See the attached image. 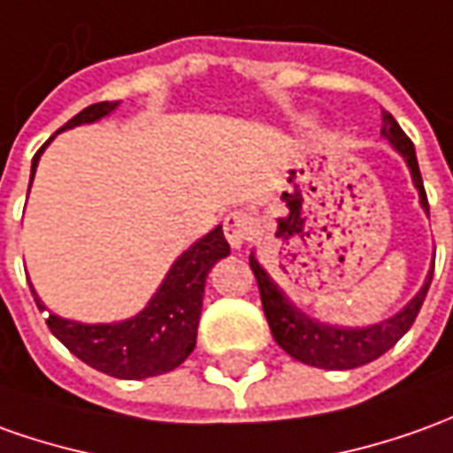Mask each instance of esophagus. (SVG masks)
<instances>
[{"label":"esophagus","mask_w":453,"mask_h":453,"mask_svg":"<svg viewBox=\"0 0 453 453\" xmlns=\"http://www.w3.org/2000/svg\"><path fill=\"white\" fill-rule=\"evenodd\" d=\"M254 229H257L254 226V217L246 214V211H232L224 219V236L232 244V249H242L254 236Z\"/></svg>","instance_id":"esophagus-1"}]
</instances>
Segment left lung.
<instances>
[{
  "instance_id": "1",
  "label": "left lung",
  "mask_w": 453,
  "mask_h": 453,
  "mask_svg": "<svg viewBox=\"0 0 453 453\" xmlns=\"http://www.w3.org/2000/svg\"><path fill=\"white\" fill-rule=\"evenodd\" d=\"M382 135L388 137L389 142L395 145V150L410 165L411 180L419 189V202L429 214V202H426V192H424L422 173H419V165H417L414 145H411L410 137L404 135V130L399 127L397 120L388 111H382ZM249 266L257 276L261 303H264V313H266L273 340L298 363L311 365V367H323V370H352V367L372 363L380 355H385L417 320V313L422 308L432 276H434V268H432L426 280H424L422 291L417 293L411 298V303L404 311H399L397 316L388 318V320L370 327H333L316 323V320L303 316L301 311H296L283 298L279 286L268 279V273L261 268L254 254L249 257Z\"/></svg>"
}]
</instances>
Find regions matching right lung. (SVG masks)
<instances>
[{"mask_svg": "<svg viewBox=\"0 0 453 453\" xmlns=\"http://www.w3.org/2000/svg\"><path fill=\"white\" fill-rule=\"evenodd\" d=\"M115 105L118 103H93L73 115L61 130L76 127L81 123H96L103 115L111 113ZM49 142L51 140H46L31 160V180ZM226 254H229V244L224 239L221 226H217L174 261V266L170 268L167 279L162 280L157 293L152 296L148 308L140 311L135 318L115 326H83L58 316H49L46 326L78 360L96 367L98 372L120 380L165 375L180 367L189 357V352L195 350L207 273ZM34 301L39 311H43V303L36 293Z\"/></svg>", "mask_w": 453, "mask_h": 453, "instance_id": "add662e5", "label": "right lung"}]
</instances>
